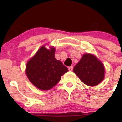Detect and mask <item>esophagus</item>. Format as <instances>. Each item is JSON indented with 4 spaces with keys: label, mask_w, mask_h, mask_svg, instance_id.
<instances>
[{
    "label": "esophagus",
    "mask_w": 122,
    "mask_h": 122,
    "mask_svg": "<svg viewBox=\"0 0 122 122\" xmlns=\"http://www.w3.org/2000/svg\"><path fill=\"white\" fill-rule=\"evenodd\" d=\"M72 70H73V67H72V66H71V67H68V70H69V71H72Z\"/></svg>",
    "instance_id": "obj_1"
}]
</instances>
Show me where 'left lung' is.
I'll use <instances>...</instances> for the list:
<instances>
[{
    "instance_id": "1",
    "label": "left lung",
    "mask_w": 122,
    "mask_h": 122,
    "mask_svg": "<svg viewBox=\"0 0 122 122\" xmlns=\"http://www.w3.org/2000/svg\"><path fill=\"white\" fill-rule=\"evenodd\" d=\"M73 71L87 86H96L104 79L103 64L92 54H84L80 61L76 65Z\"/></svg>"
}]
</instances>
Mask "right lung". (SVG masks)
<instances>
[{"mask_svg": "<svg viewBox=\"0 0 122 122\" xmlns=\"http://www.w3.org/2000/svg\"><path fill=\"white\" fill-rule=\"evenodd\" d=\"M54 54V48L48 50L42 46L27 63V77L39 89H51L60 81L61 76L68 71L61 61L55 59Z\"/></svg>", "mask_w": 122, "mask_h": 122, "instance_id": "add662e5", "label": "right lung"}]
</instances>
